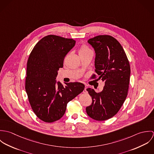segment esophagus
<instances>
[{
  "label": "esophagus",
  "instance_id": "34e87169",
  "mask_svg": "<svg viewBox=\"0 0 154 154\" xmlns=\"http://www.w3.org/2000/svg\"><path fill=\"white\" fill-rule=\"evenodd\" d=\"M87 87L85 86V88H84V93H85V92H87Z\"/></svg>",
  "mask_w": 154,
  "mask_h": 154
}]
</instances>
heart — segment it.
I'll use <instances>...</instances> for the list:
<instances>
[{"label": "heart", "mask_w": 154, "mask_h": 154, "mask_svg": "<svg viewBox=\"0 0 154 154\" xmlns=\"http://www.w3.org/2000/svg\"><path fill=\"white\" fill-rule=\"evenodd\" d=\"M89 51H91V49L86 45H82L79 50V55H82L87 53Z\"/></svg>", "instance_id": "heart-1"}]
</instances>
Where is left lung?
I'll return each mask as SVG.
<instances>
[{
  "label": "left lung",
  "instance_id": "8db88e82",
  "mask_svg": "<svg viewBox=\"0 0 154 154\" xmlns=\"http://www.w3.org/2000/svg\"><path fill=\"white\" fill-rule=\"evenodd\" d=\"M95 51V72L105 82L101 92L87 89L92 104L86 107L88 116L95 120H108L115 116L123 104L129 90L131 67L120 43L109 35H97L88 41ZM93 73L91 78L97 79Z\"/></svg>",
  "mask_w": 154,
  "mask_h": 154
}]
</instances>
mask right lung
Wrapping results in <instances>:
<instances>
[{
  "label": "right lung",
  "mask_w": 154,
  "mask_h": 154,
  "mask_svg": "<svg viewBox=\"0 0 154 154\" xmlns=\"http://www.w3.org/2000/svg\"><path fill=\"white\" fill-rule=\"evenodd\" d=\"M75 44L73 39L48 35L35 44L28 57L25 90L34 112L44 122L61 119L67 104L85 88L80 82L65 83L63 87L58 82L56 85L57 71Z\"/></svg>",
  "instance_id": "right-lung-1"
}]
</instances>
